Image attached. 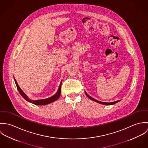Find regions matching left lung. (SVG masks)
Here are the masks:
<instances>
[{"mask_svg": "<svg viewBox=\"0 0 148 148\" xmlns=\"http://www.w3.org/2000/svg\"><path fill=\"white\" fill-rule=\"evenodd\" d=\"M85 95H86V96L88 97V98H89L90 100H93V101H95V102H97V103H99V104H103V105H106V106H110V105H113V104H116V103H118V102H119L120 100H118V101H114V102H112V103H106V102H101V101H98V100H96V99H93V98H92V97H90L89 95H88L86 93V92H85Z\"/></svg>", "mask_w": 148, "mask_h": 148, "instance_id": "8db88e82", "label": "left lung"}]
</instances>
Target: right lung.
<instances>
[{
	"instance_id": "obj_1",
	"label": "right lung",
	"mask_w": 148,
	"mask_h": 148,
	"mask_svg": "<svg viewBox=\"0 0 148 148\" xmlns=\"http://www.w3.org/2000/svg\"><path fill=\"white\" fill-rule=\"evenodd\" d=\"M14 80H15V84L17 86V88H18V90L19 91V92L20 93V94L21 95V96L25 99L27 101L31 103H32L35 105H37V106H44V105H47V104H50L51 103H53V101H56V100L58 99V98L60 97V93H61V85H62V82L59 85V89H58V92H56V93L55 95H54L53 96H52V97H49V98H48V99H42V100H31L30 99L28 98V97L23 92V90L21 89V88L19 87V85L17 83L15 79H14Z\"/></svg>"
}]
</instances>
